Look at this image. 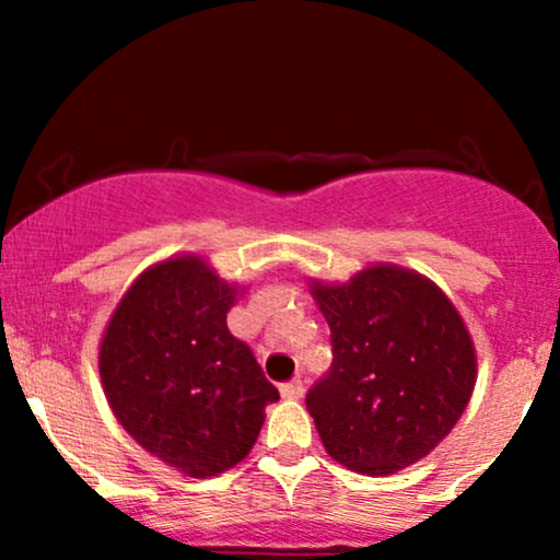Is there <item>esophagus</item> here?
Instances as JSON below:
<instances>
[{"label": "esophagus", "instance_id": "esophagus-1", "mask_svg": "<svg viewBox=\"0 0 560 560\" xmlns=\"http://www.w3.org/2000/svg\"><path fill=\"white\" fill-rule=\"evenodd\" d=\"M302 392H305V384H302L300 378H292V382L281 384V397H284V400H300Z\"/></svg>", "mask_w": 560, "mask_h": 560}]
</instances>
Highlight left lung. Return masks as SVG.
Here are the masks:
<instances>
[{
  "label": "left lung",
  "instance_id": "left-lung-1",
  "mask_svg": "<svg viewBox=\"0 0 560 560\" xmlns=\"http://www.w3.org/2000/svg\"><path fill=\"white\" fill-rule=\"evenodd\" d=\"M331 331V369L305 405L326 453L387 477L445 440L477 382L464 318L423 276L365 268L342 287L313 284Z\"/></svg>",
  "mask_w": 560,
  "mask_h": 560
}]
</instances>
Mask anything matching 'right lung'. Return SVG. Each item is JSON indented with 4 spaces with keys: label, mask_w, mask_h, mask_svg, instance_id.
Masks as SVG:
<instances>
[{
    "label": "right lung",
    "mask_w": 560,
    "mask_h": 560,
    "mask_svg": "<svg viewBox=\"0 0 560 560\" xmlns=\"http://www.w3.org/2000/svg\"><path fill=\"white\" fill-rule=\"evenodd\" d=\"M236 289L195 255L150 268L115 307L100 376L115 419L160 460L205 479L236 466L279 400L226 326Z\"/></svg>",
    "instance_id": "1"
}]
</instances>
